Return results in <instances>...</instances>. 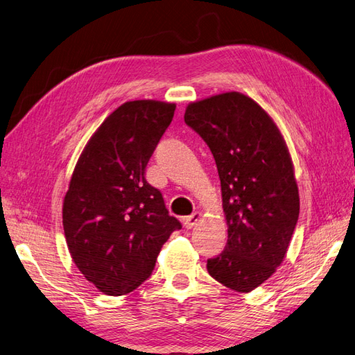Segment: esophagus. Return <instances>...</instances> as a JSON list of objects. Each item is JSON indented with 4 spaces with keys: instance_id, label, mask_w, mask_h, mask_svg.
Listing matches in <instances>:
<instances>
[{
    "instance_id": "34e87169",
    "label": "esophagus",
    "mask_w": 355,
    "mask_h": 355,
    "mask_svg": "<svg viewBox=\"0 0 355 355\" xmlns=\"http://www.w3.org/2000/svg\"><path fill=\"white\" fill-rule=\"evenodd\" d=\"M199 219H201V214H199V213H193V214H190V216L184 217V219H183L184 228H187V230H192L193 226L198 223V220H199Z\"/></svg>"
}]
</instances>
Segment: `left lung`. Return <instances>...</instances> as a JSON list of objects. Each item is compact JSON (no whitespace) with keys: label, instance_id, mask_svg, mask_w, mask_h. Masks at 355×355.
Masks as SVG:
<instances>
[{"label":"left lung","instance_id":"left-lung-1","mask_svg":"<svg viewBox=\"0 0 355 355\" xmlns=\"http://www.w3.org/2000/svg\"><path fill=\"white\" fill-rule=\"evenodd\" d=\"M184 121L216 160L228 225L226 246L207 270L226 288L250 293L282 264L298 220L286 144L264 109L235 91L190 103Z\"/></svg>","mask_w":355,"mask_h":355}]
</instances>
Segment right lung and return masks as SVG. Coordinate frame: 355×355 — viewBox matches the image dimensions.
Masks as SVG:
<instances>
[{"label":"right lung","mask_w":355,"mask_h":355,"mask_svg":"<svg viewBox=\"0 0 355 355\" xmlns=\"http://www.w3.org/2000/svg\"><path fill=\"white\" fill-rule=\"evenodd\" d=\"M175 105L125 102L109 115L76 163L62 205L69 252L87 280L107 295L132 293L151 276L169 235V216L145 169Z\"/></svg>","instance_id":"1"}]
</instances>
